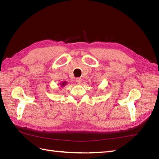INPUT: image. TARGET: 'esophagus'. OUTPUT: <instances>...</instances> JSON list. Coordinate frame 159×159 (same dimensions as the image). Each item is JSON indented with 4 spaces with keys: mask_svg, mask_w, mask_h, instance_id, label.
Instances as JSON below:
<instances>
[{
    "mask_svg": "<svg viewBox=\"0 0 159 159\" xmlns=\"http://www.w3.org/2000/svg\"><path fill=\"white\" fill-rule=\"evenodd\" d=\"M76 82L78 84H80V83L82 82V79H80V78H76Z\"/></svg>",
    "mask_w": 159,
    "mask_h": 159,
    "instance_id": "obj_1",
    "label": "esophagus"
}]
</instances>
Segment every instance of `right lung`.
Here are the masks:
<instances>
[{
  "label": "right lung",
  "mask_w": 159,
  "mask_h": 159,
  "mask_svg": "<svg viewBox=\"0 0 159 159\" xmlns=\"http://www.w3.org/2000/svg\"><path fill=\"white\" fill-rule=\"evenodd\" d=\"M66 84V82H63V83H61V85H62V86H63V85H65Z\"/></svg>",
  "instance_id": "1"
}]
</instances>
